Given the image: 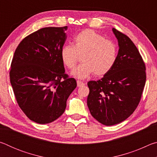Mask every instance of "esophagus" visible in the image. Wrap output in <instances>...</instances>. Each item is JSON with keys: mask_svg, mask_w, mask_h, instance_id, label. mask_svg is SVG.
<instances>
[{"mask_svg": "<svg viewBox=\"0 0 157 157\" xmlns=\"http://www.w3.org/2000/svg\"><path fill=\"white\" fill-rule=\"evenodd\" d=\"M77 84H78V87H80V86H84V85L85 84L83 82H81V81H77Z\"/></svg>", "mask_w": 157, "mask_h": 157, "instance_id": "obj_1", "label": "esophagus"}]
</instances>
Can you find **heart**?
<instances>
[{"instance_id":"1","label":"heart","mask_w":157,"mask_h":157,"mask_svg":"<svg viewBox=\"0 0 157 157\" xmlns=\"http://www.w3.org/2000/svg\"><path fill=\"white\" fill-rule=\"evenodd\" d=\"M81 56L83 63L71 73L74 77L84 79L93 73L96 77H102L115 65L118 47L113 41L86 29L75 37L73 46L68 45L61 50V59L69 69L75 68Z\"/></svg>"}]
</instances>
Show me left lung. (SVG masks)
<instances>
[{"label":"left lung","mask_w":157,"mask_h":157,"mask_svg":"<svg viewBox=\"0 0 157 157\" xmlns=\"http://www.w3.org/2000/svg\"><path fill=\"white\" fill-rule=\"evenodd\" d=\"M118 42L115 65L98 81H89L87 105L92 116L107 126L118 124L129 117L141 98L146 81L145 65L132 41L112 29Z\"/></svg>","instance_id":"obj_1"}]
</instances>
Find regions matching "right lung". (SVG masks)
<instances>
[{
  "label": "right lung",
  "instance_id": "1",
  "mask_svg": "<svg viewBox=\"0 0 157 157\" xmlns=\"http://www.w3.org/2000/svg\"><path fill=\"white\" fill-rule=\"evenodd\" d=\"M67 28H41L23 39L14 52L10 82L18 106L36 123H52L62 116L77 86L61 59Z\"/></svg>",
  "mask_w": 157,
  "mask_h": 157
}]
</instances>
